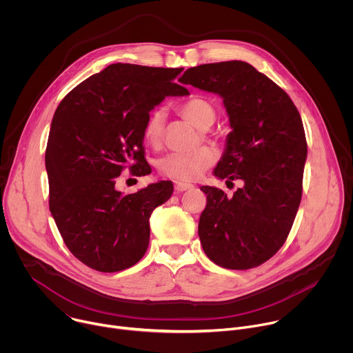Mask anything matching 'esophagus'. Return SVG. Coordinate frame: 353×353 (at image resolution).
<instances>
[{
	"instance_id": "obj_1",
	"label": "esophagus",
	"mask_w": 353,
	"mask_h": 353,
	"mask_svg": "<svg viewBox=\"0 0 353 353\" xmlns=\"http://www.w3.org/2000/svg\"><path fill=\"white\" fill-rule=\"evenodd\" d=\"M194 185L190 184V183H181V181H176L174 184V190L177 192H181V191H185V190H191Z\"/></svg>"
}]
</instances>
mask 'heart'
<instances>
[{
  "label": "heart",
  "instance_id": "heart-1",
  "mask_svg": "<svg viewBox=\"0 0 353 353\" xmlns=\"http://www.w3.org/2000/svg\"><path fill=\"white\" fill-rule=\"evenodd\" d=\"M179 112L192 125L199 130H208L216 120V110L207 99L194 96L179 106ZM165 127L163 110H154L143 124V139L152 146L159 148L162 143ZM216 161L214 150L208 146H201L192 152L185 154H169L163 157L159 163V172L177 181H192L196 180L207 169H210Z\"/></svg>",
  "mask_w": 353,
  "mask_h": 353
}]
</instances>
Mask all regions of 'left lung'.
<instances>
[{
	"instance_id": "8db88e82",
	"label": "left lung",
	"mask_w": 353,
	"mask_h": 353,
	"mask_svg": "<svg viewBox=\"0 0 353 353\" xmlns=\"http://www.w3.org/2000/svg\"><path fill=\"white\" fill-rule=\"evenodd\" d=\"M180 82L223 99L232 131L214 174L244 183L233 196L201 187V244L219 267H259L283 245L300 205L307 158L300 114L282 88L244 61L192 67Z\"/></svg>"
}]
</instances>
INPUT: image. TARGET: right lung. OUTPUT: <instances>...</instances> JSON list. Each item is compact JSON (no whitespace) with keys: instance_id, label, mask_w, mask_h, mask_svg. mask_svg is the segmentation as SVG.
<instances>
[{"instance_id":"obj_1","label":"right lung","mask_w":353,"mask_h":353,"mask_svg":"<svg viewBox=\"0 0 353 353\" xmlns=\"http://www.w3.org/2000/svg\"><path fill=\"white\" fill-rule=\"evenodd\" d=\"M183 68L112 64L59 105L46 148L50 212L71 253L100 272L135 265L149 244V218L172 196V181L134 192L116 190L128 168L146 176L143 124L166 96H185ZM180 82V78H179Z\"/></svg>"}]
</instances>
